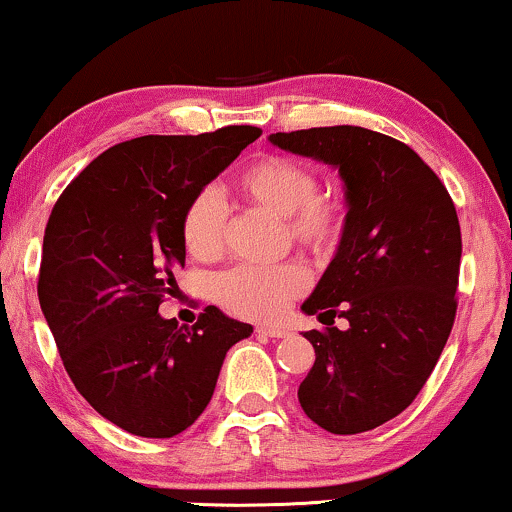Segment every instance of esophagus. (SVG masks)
<instances>
[{
	"mask_svg": "<svg viewBox=\"0 0 512 512\" xmlns=\"http://www.w3.org/2000/svg\"><path fill=\"white\" fill-rule=\"evenodd\" d=\"M255 331L267 335V338H283V335H288L286 328H278V326H257Z\"/></svg>",
	"mask_w": 512,
	"mask_h": 512,
	"instance_id": "34e87169",
	"label": "esophagus"
}]
</instances>
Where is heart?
I'll use <instances>...</instances> for the list:
<instances>
[{
	"mask_svg": "<svg viewBox=\"0 0 512 512\" xmlns=\"http://www.w3.org/2000/svg\"><path fill=\"white\" fill-rule=\"evenodd\" d=\"M319 172L290 155H262L243 167L234 181L236 196L245 203L283 217L288 241L309 255L328 257L345 236L347 210L340 198L319 193ZM226 208L217 191L203 189L189 200L181 215V241L193 260L212 262L224 252ZM307 288L300 264L274 267L241 264L215 281V297L229 314L241 319H278Z\"/></svg>",
	"mask_w": 512,
	"mask_h": 512,
	"instance_id": "obj_1",
	"label": "heart"
}]
</instances>
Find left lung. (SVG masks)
I'll list each match as a JSON object with an SVG mask.
<instances>
[{"label":"left lung","instance_id":"obj_1","mask_svg":"<svg viewBox=\"0 0 512 512\" xmlns=\"http://www.w3.org/2000/svg\"><path fill=\"white\" fill-rule=\"evenodd\" d=\"M269 141L338 167L345 181V236L302 304L326 328L304 333L316 359L297 399L319 428L359 435L418 397L449 340L463 250L456 205L411 146L373 129L312 127Z\"/></svg>","mask_w":512,"mask_h":512}]
</instances>
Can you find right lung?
I'll return each instance as SVG.
<instances>
[{
	"label": "right lung",
	"instance_id": "add662e5",
	"mask_svg": "<svg viewBox=\"0 0 512 512\" xmlns=\"http://www.w3.org/2000/svg\"><path fill=\"white\" fill-rule=\"evenodd\" d=\"M260 134L229 125L122 141L84 167L51 210L37 281L44 319L77 392L132 435L165 439L191 428L229 347L252 333L212 304L191 328L158 307L179 290L186 205Z\"/></svg>",
	"mask_w": 512,
	"mask_h": 512
}]
</instances>
